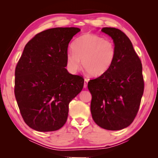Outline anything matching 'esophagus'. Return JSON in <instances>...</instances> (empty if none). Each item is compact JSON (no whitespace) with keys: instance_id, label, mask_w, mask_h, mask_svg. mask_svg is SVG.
<instances>
[{"instance_id":"1","label":"esophagus","mask_w":158,"mask_h":158,"mask_svg":"<svg viewBox=\"0 0 158 158\" xmlns=\"http://www.w3.org/2000/svg\"><path fill=\"white\" fill-rule=\"evenodd\" d=\"M88 79H85L84 80V88H87V85H88Z\"/></svg>"}]
</instances>
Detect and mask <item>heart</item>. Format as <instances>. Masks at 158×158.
Listing matches in <instances>:
<instances>
[{"mask_svg": "<svg viewBox=\"0 0 158 158\" xmlns=\"http://www.w3.org/2000/svg\"><path fill=\"white\" fill-rule=\"evenodd\" d=\"M73 50L66 54V66L75 73L82 64L90 76L105 75L111 68L116 57L114 42L94 34H85L73 42Z\"/></svg>", "mask_w": 158, "mask_h": 158, "instance_id": "obj_1", "label": "heart"}]
</instances>
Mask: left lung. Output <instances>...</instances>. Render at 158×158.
<instances>
[{"label":"left lung","instance_id":"8db88e82","mask_svg":"<svg viewBox=\"0 0 158 158\" xmlns=\"http://www.w3.org/2000/svg\"><path fill=\"white\" fill-rule=\"evenodd\" d=\"M101 31L113 40L116 57L105 75L88 82L90 112L101 128L121 130L132 123L139 110L144 92L142 66L124 32L111 27L103 28Z\"/></svg>","mask_w":158,"mask_h":158}]
</instances>
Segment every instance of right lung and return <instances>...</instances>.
Instances as JSON below:
<instances>
[{
  "label": "right lung",
  "instance_id": "add662e5",
  "mask_svg": "<svg viewBox=\"0 0 158 158\" xmlns=\"http://www.w3.org/2000/svg\"><path fill=\"white\" fill-rule=\"evenodd\" d=\"M80 31L49 29L26 44L15 70L14 93L23 120L34 130L52 131L63 127L69 103L83 89V77L64 68L69 43Z\"/></svg>",
  "mask_w": 158,
  "mask_h": 158
}]
</instances>
